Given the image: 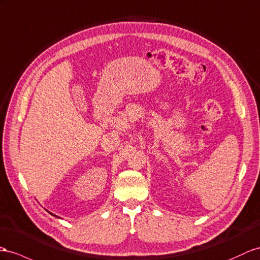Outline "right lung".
I'll use <instances>...</instances> for the list:
<instances>
[{
	"mask_svg": "<svg viewBox=\"0 0 260 260\" xmlns=\"http://www.w3.org/2000/svg\"><path fill=\"white\" fill-rule=\"evenodd\" d=\"M50 213V212H49ZM50 214H52V213H50ZM52 215H54V214H52ZM54 216H56V215H54Z\"/></svg>",
	"mask_w": 260,
	"mask_h": 260,
	"instance_id": "right-lung-1",
	"label": "right lung"
}]
</instances>
